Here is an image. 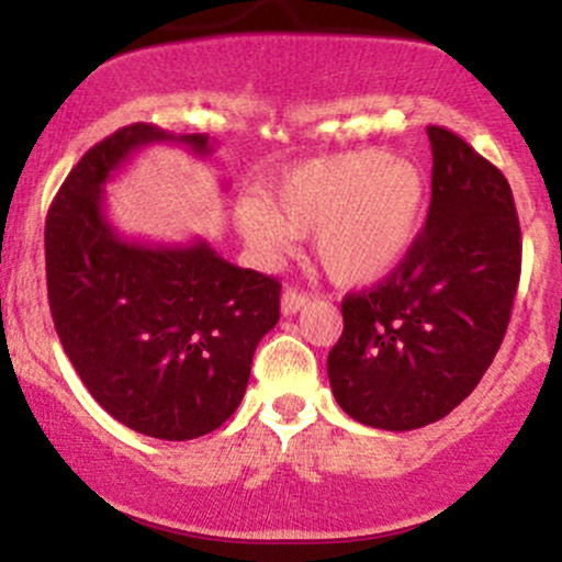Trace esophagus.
<instances>
[{"mask_svg": "<svg viewBox=\"0 0 562 562\" xmlns=\"http://www.w3.org/2000/svg\"><path fill=\"white\" fill-rule=\"evenodd\" d=\"M308 303V295H303V293H299V290H285V293H282V301H280V308H282V314H285V317H293V314H299L303 306H306Z\"/></svg>", "mask_w": 562, "mask_h": 562, "instance_id": "34e87169", "label": "esophagus"}]
</instances>
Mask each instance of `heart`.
Here are the masks:
<instances>
[{"mask_svg": "<svg viewBox=\"0 0 562 562\" xmlns=\"http://www.w3.org/2000/svg\"><path fill=\"white\" fill-rule=\"evenodd\" d=\"M425 211V179L409 160L383 150L295 166L263 200L237 211L245 245L274 259L290 237H312L327 274L367 285L391 274L409 254Z\"/></svg>", "mask_w": 562, "mask_h": 562, "instance_id": "heart-1", "label": "heart"}]
</instances>
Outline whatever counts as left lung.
<instances>
[{"mask_svg": "<svg viewBox=\"0 0 562 562\" xmlns=\"http://www.w3.org/2000/svg\"><path fill=\"white\" fill-rule=\"evenodd\" d=\"M434 195L409 254L378 288L346 295L327 357L335 402L380 430L447 417L481 383L520 280V224L505 173L428 126Z\"/></svg>", "mask_w": 562, "mask_h": 562, "instance_id": "obj_1", "label": "left lung"}]
</instances>
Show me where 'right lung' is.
I'll return each instance as SVG.
<instances>
[{
    "mask_svg": "<svg viewBox=\"0 0 562 562\" xmlns=\"http://www.w3.org/2000/svg\"><path fill=\"white\" fill-rule=\"evenodd\" d=\"M211 156L209 134L119 128L74 166L44 229L55 330L94 402L137 434L190 441L235 415L259 340L280 319V282L209 240H126L105 184L147 145Z\"/></svg>",
    "mask_w": 562,
    "mask_h": 562,
    "instance_id": "add662e5",
    "label": "right lung"
}]
</instances>
